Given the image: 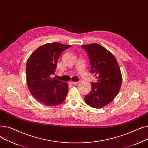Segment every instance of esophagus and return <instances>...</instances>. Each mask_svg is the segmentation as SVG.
<instances>
[{
	"label": "esophagus",
	"mask_w": 148,
	"mask_h": 148,
	"mask_svg": "<svg viewBox=\"0 0 148 148\" xmlns=\"http://www.w3.org/2000/svg\"><path fill=\"white\" fill-rule=\"evenodd\" d=\"M69 84H77L78 83V82H69Z\"/></svg>",
	"instance_id": "34e87169"
}]
</instances>
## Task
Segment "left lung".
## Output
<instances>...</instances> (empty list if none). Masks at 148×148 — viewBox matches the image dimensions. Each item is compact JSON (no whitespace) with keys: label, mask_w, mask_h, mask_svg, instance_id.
Masks as SVG:
<instances>
[{"label":"left lung","mask_w":148,"mask_h":148,"mask_svg":"<svg viewBox=\"0 0 148 148\" xmlns=\"http://www.w3.org/2000/svg\"><path fill=\"white\" fill-rule=\"evenodd\" d=\"M86 51L90 64V73L97 82H92L90 93L84 96L89 106L99 108L109 104L118 94L122 84V75L113 54L97 43L82 45Z\"/></svg>","instance_id":"obj_1"}]
</instances>
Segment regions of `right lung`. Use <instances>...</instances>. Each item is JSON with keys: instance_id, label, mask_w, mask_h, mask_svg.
I'll return each instance as SVG.
<instances>
[{"instance_id": "right-lung-1", "label": "right lung", "mask_w": 148, "mask_h": 148, "mask_svg": "<svg viewBox=\"0 0 148 148\" xmlns=\"http://www.w3.org/2000/svg\"><path fill=\"white\" fill-rule=\"evenodd\" d=\"M71 45L59 42L44 44L37 49L26 64V80L32 95L44 105L56 106L66 98L67 83L51 78L61 53Z\"/></svg>"}]
</instances>
